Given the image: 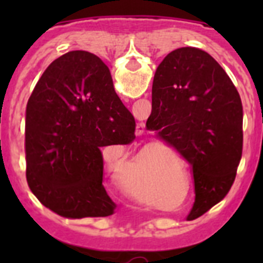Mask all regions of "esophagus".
Segmentation results:
<instances>
[{"label": "esophagus", "mask_w": 263, "mask_h": 263, "mask_svg": "<svg viewBox=\"0 0 263 263\" xmlns=\"http://www.w3.org/2000/svg\"><path fill=\"white\" fill-rule=\"evenodd\" d=\"M143 129H145V125H143V124H138V126H137V132H138V134H142L143 133Z\"/></svg>", "instance_id": "1"}]
</instances>
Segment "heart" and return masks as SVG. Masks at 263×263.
<instances>
[{
	"instance_id": "heart-1",
	"label": "heart",
	"mask_w": 263,
	"mask_h": 263,
	"mask_svg": "<svg viewBox=\"0 0 263 263\" xmlns=\"http://www.w3.org/2000/svg\"><path fill=\"white\" fill-rule=\"evenodd\" d=\"M125 174H126V176H129V174H136V170H133V168L127 170V171Z\"/></svg>"
}]
</instances>
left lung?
Listing matches in <instances>:
<instances>
[{
	"label": "left lung",
	"instance_id": "8db88e82",
	"mask_svg": "<svg viewBox=\"0 0 263 263\" xmlns=\"http://www.w3.org/2000/svg\"><path fill=\"white\" fill-rule=\"evenodd\" d=\"M146 127L192 168L196 216L221 201L242 155V103L231 78L205 51L182 47L158 66ZM192 213V212H191Z\"/></svg>",
	"mask_w": 263,
	"mask_h": 263
}]
</instances>
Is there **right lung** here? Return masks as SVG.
<instances>
[{
  "label": "right lung",
  "instance_id": "add662e5",
  "mask_svg": "<svg viewBox=\"0 0 263 263\" xmlns=\"http://www.w3.org/2000/svg\"><path fill=\"white\" fill-rule=\"evenodd\" d=\"M136 120L108 66L87 51L53 60L26 106V179L46 208L67 218L105 217L116 204L103 184L100 148L129 145Z\"/></svg>",
  "mask_w": 263,
  "mask_h": 263
}]
</instances>
